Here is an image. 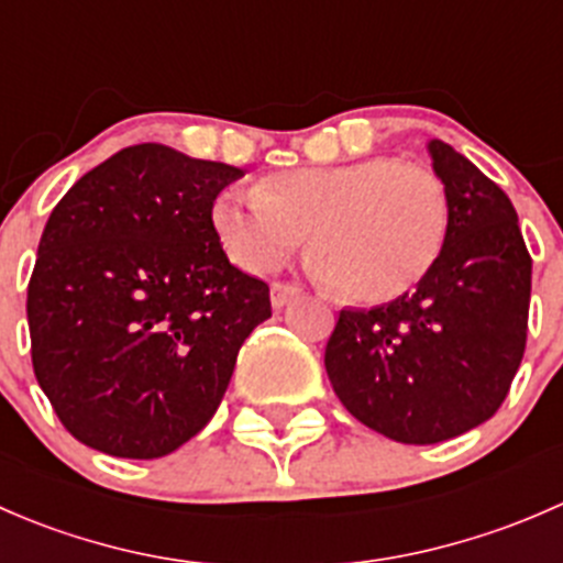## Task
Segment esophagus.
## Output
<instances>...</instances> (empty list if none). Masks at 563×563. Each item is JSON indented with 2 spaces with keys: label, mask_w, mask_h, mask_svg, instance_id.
I'll use <instances>...</instances> for the list:
<instances>
[{
  "label": "esophagus",
  "mask_w": 563,
  "mask_h": 563,
  "mask_svg": "<svg viewBox=\"0 0 563 563\" xmlns=\"http://www.w3.org/2000/svg\"><path fill=\"white\" fill-rule=\"evenodd\" d=\"M299 294H302V288L294 286V283H272V305H275V308H283V305H288L294 297H299Z\"/></svg>",
  "instance_id": "1"
}]
</instances>
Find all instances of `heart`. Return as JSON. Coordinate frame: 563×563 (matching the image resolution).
<instances>
[{
    "instance_id": "heart-1",
    "label": "heart",
    "mask_w": 563,
    "mask_h": 563,
    "mask_svg": "<svg viewBox=\"0 0 563 563\" xmlns=\"http://www.w3.org/2000/svg\"><path fill=\"white\" fill-rule=\"evenodd\" d=\"M212 229L234 264L272 272L305 240L316 275L351 302H389L441 255L450 198L441 176L397 157L299 166L229 190Z\"/></svg>"
}]
</instances>
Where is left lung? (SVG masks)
Wrapping results in <instances>:
<instances>
[{
	"instance_id": "left-lung-1",
	"label": "left lung",
	"mask_w": 563,
	"mask_h": 563,
	"mask_svg": "<svg viewBox=\"0 0 563 563\" xmlns=\"http://www.w3.org/2000/svg\"><path fill=\"white\" fill-rule=\"evenodd\" d=\"M450 231L411 294L340 310L323 351L351 417L400 444H439L487 422L526 351L531 255L507 192L444 141H430Z\"/></svg>"
}]
</instances>
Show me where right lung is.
<instances>
[{
  "label": "right lung",
  "instance_id": "add662e5",
  "mask_svg": "<svg viewBox=\"0 0 563 563\" xmlns=\"http://www.w3.org/2000/svg\"><path fill=\"white\" fill-rule=\"evenodd\" d=\"M242 168L135 144L84 174L40 236L32 367L67 433L113 457L179 450L218 411L269 286L229 264L212 207Z\"/></svg>",
  "mask_w": 563,
  "mask_h": 563
}]
</instances>
